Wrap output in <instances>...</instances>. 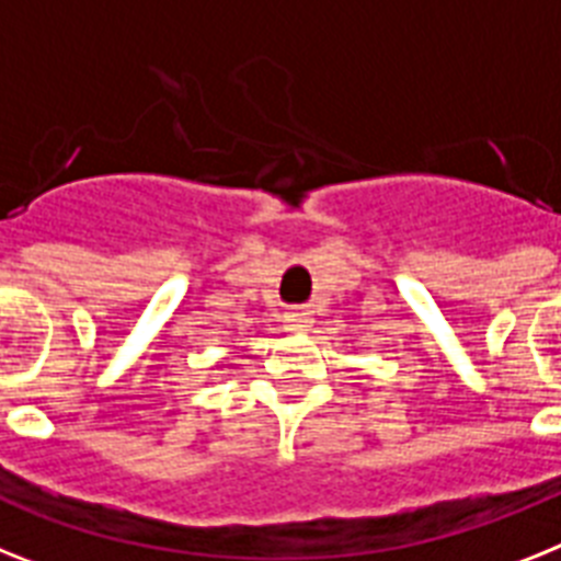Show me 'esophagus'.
Segmentation results:
<instances>
[{"instance_id":"34e87169","label":"esophagus","mask_w":561,"mask_h":561,"mask_svg":"<svg viewBox=\"0 0 561 561\" xmlns=\"http://www.w3.org/2000/svg\"><path fill=\"white\" fill-rule=\"evenodd\" d=\"M286 321L295 330H307V327H312V312L309 309H291V312H286Z\"/></svg>"}]
</instances>
